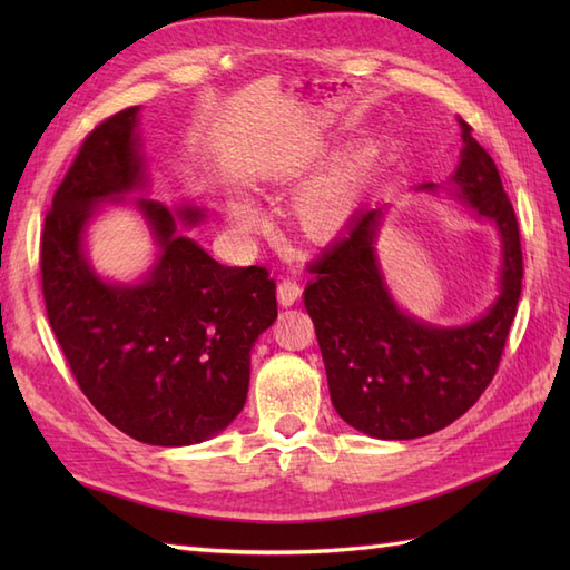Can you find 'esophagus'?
Here are the masks:
<instances>
[{"instance_id": "34e87169", "label": "esophagus", "mask_w": 570, "mask_h": 570, "mask_svg": "<svg viewBox=\"0 0 570 570\" xmlns=\"http://www.w3.org/2000/svg\"><path fill=\"white\" fill-rule=\"evenodd\" d=\"M276 296H278V304H282V306H294L296 301L301 298V284L296 282V278L284 276L276 286Z\"/></svg>"}]
</instances>
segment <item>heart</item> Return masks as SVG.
Wrapping results in <instances>:
<instances>
[{
    "mask_svg": "<svg viewBox=\"0 0 570 570\" xmlns=\"http://www.w3.org/2000/svg\"><path fill=\"white\" fill-rule=\"evenodd\" d=\"M372 156L374 149H362L301 188L294 203V220L301 235L313 242H331L343 233L357 208L362 178ZM229 213L242 229L259 225V213L247 198L229 203Z\"/></svg>",
    "mask_w": 570,
    "mask_h": 570,
    "instance_id": "1",
    "label": "heart"
}]
</instances>
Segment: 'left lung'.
<instances>
[{
	"mask_svg": "<svg viewBox=\"0 0 570 570\" xmlns=\"http://www.w3.org/2000/svg\"><path fill=\"white\" fill-rule=\"evenodd\" d=\"M458 122L463 151L451 193L498 225L502 237L500 296L485 316L435 328L396 308L374 254L382 208L362 210L347 235L308 264L313 282L304 304L316 325L333 406L372 439H421L463 416L498 374L517 316L524 276L517 215L492 156L465 119Z\"/></svg>",
	"mask_w": 570,
	"mask_h": 570,
	"instance_id": "left-lung-1",
	"label": "left lung"
}]
</instances>
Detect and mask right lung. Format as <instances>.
Returning a JSON list of instances; mask_svg holds the SVG:
<instances>
[{
  "label": "right lung",
  "mask_w": 570,
  "mask_h": 570,
  "mask_svg": "<svg viewBox=\"0 0 570 570\" xmlns=\"http://www.w3.org/2000/svg\"><path fill=\"white\" fill-rule=\"evenodd\" d=\"M137 112L95 127L60 180L41 233L43 301L80 392L112 426L149 445H190L245 406L249 353L276 318V284L264 266L217 264L154 200L137 203L161 247L151 274L119 286L92 272L85 223L100 200L144 186ZM180 217L193 225L203 213Z\"/></svg>",
  "instance_id": "right-lung-1"
}]
</instances>
